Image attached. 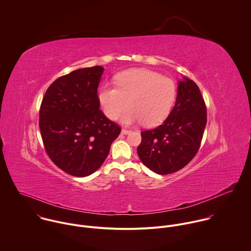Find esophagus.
<instances>
[{
  "mask_svg": "<svg viewBox=\"0 0 251 251\" xmlns=\"http://www.w3.org/2000/svg\"><path fill=\"white\" fill-rule=\"evenodd\" d=\"M128 133H130V130L126 129V128H123V129H122V134H128Z\"/></svg>",
  "mask_w": 251,
  "mask_h": 251,
  "instance_id": "esophagus-1",
  "label": "esophagus"
}]
</instances>
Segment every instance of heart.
Masks as SVG:
<instances>
[{"instance_id":"b5f03b06","label":"heart","mask_w":251,"mask_h":251,"mask_svg":"<svg viewBox=\"0 0 251 251\" xmlns=\"http://www.w3.org/2000/svg\"><path fill=\"white\" fill-rule=\"evenodd\" d=\"M116 86L104 84L98 94L104 114L115 120L129 105L122 117L126 125L142 122L146 126L163 123L176 100L175 83L149 70H129L119 74Z\"/></svg>"}]
</instances>
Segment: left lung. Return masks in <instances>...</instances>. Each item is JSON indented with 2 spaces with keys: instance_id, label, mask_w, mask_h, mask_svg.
Listing matches in <instances>:
<instances>
[{
  "instance_id": "left-lung-1",
  "label": "left lung",
  "mask_w": 251,
  "mask_h": 251,
  "mask_svg": "<svg viewBox=\"0 0 251 251\" xmlns=\"http://www.w3.org/2000/svg\"><path fill=\"white\" fill-rule=\"evenodd\" d=\"M206 121V106L199 86L184 77L166 121L141 132L142 140L137 147L141 162L164 175L186 167L201 147Z\"/></svg>"
}]
</instances>
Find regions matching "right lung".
I'll list each match as a JSON object with an SVG mask.
<instances>
[{
  "instance_id": "obj_1",
  "label": "right lung",
  "mask_w": 251,
  "mask_h": 251,
  "mask_svg": "<svg viewBox=\"0 0 251 251\" xmlns=\"http://www.w3.org/2000/svg\"><path fill=\"white\" fill-rule=\"evenodd\" d=\"M104 68L75 70L49 86L40 107L45 150L55 166L77 177L96 171L121 126L99 109L97 87Z\"/></svg>"
}]
</instances>
